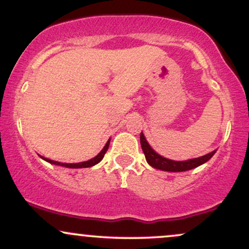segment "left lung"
I'll use <instances>...</instances> for the list:
<instances>
[{"mask_svg": "<svg viewBox=\"0 0 249 249\" xmlns=\"http://www.w3.org/2000/svg\"><path fill=\"white\" fill-rule=\"evenodd\" d=\"M140 139H141V146H142V150L144 152V156H145L146 161H148V164L153 168H157V170H161V171L185 172V171L193 170V168L197 167L199 165L207 162L211 157H213L214 153H216V150H214V151L198 158L188 159V160H183V161L171 160V159L164 158L162 156L158 155V153L156 152L151 146H150V144L148 143V141L145 140L143 133H141Z\"/></svg>", "mask_w": 249, "mask_h": 249, "instance_id": "obj_1", "label": "left lung"}]
</instances>
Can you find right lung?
Instances as JSON below:
<instances>
[{
	"label": "right lung",
	"instance_id": "obj_1",
	"mask_svg": "<svg viewBox=\"0 0 249 249\" xmlns=\"http://www.w3.org/2000/svg\"><path fill=\"white\" fill-rule=\"evenodd\" d=\"M109 142H110V139L107 141L106 145L104 146V149L101 150V151L98 153L94 158L90 159V160L88 161H83V162H76V164H67V162H59V161H55V160H51V159L48 158H44L41 157L44 160L51 162V164H54V165H59V166H63V167H68V168H85V167H91L93 166V165H96L99 162L101 159L104 158V156H105V153L107 150H108V146H109Z\"/></svg>",
	"mask_w": 249,
	"mask_h": 249
}]
</instances>
